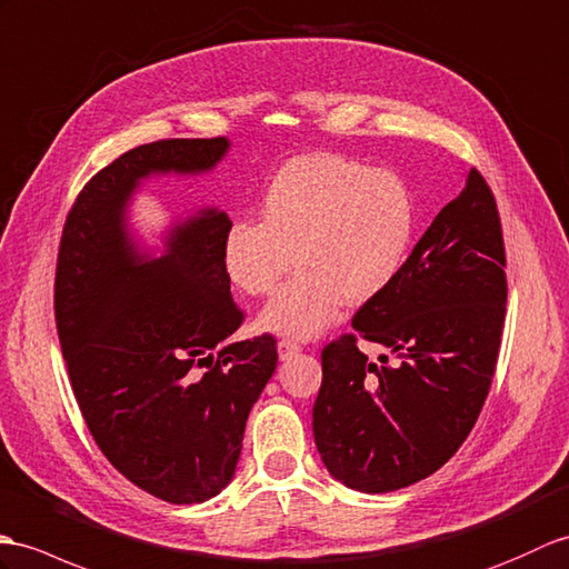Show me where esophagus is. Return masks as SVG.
Masks as SVG:
<instances>
[{"instance_id":"34e87169","label":"esophagus","mask_w":569,"mask_h":569,"mask_svg":"<svg viewBox=\"0 0 569 569\" xmlns=\"http://www.w3.org/2000/svg\"><path fill=\"white\" fill-rule=\"evenodd\" d=\"M298 351H300L298 341H293V339H281V341H279V356H281V361H288L290 356H296Z\"/></svg>"}]
</instances>
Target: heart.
<instances>
[{"label":"heart","mask_w":569,"mask_h":569,"mask_svg":"<svg viewBox=\"0 0 569 569\" xmlns=\"http://www.w3.org/2000/svg\"><path fill=\"white\" fill-rule=\"evenodd\" d=\"M415 234V203L405 181L341 154L290 160L263 191L261 222L230 224L222 263L247 296H269L259 327L310 339L332 325L345 300L366 306L398 279ZM297 257H292V252Z\"/></svg>","instance_id":"obj_1"}]
</instances>
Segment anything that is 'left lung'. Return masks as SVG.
Segmentation results:
<instances>
[{"label": "left lung", "instance_id": "left-lung-1", "mask_svg": "<svg viewBox=\"0 0 569 569\" xmlns=\"http://www.w3.org/2000/svg\"><path fill=\"white\" fill-rule=\"evenodd\" d=\"M505 240L478 169L441 208L386 293L322 349L312 433L341 485L378 495L429 478L468 439L495 376L507 308ZM361 336L399 359L367 361Z\"/></svg>", "mask_w": 569, "mask_h": 569}]
</instances>
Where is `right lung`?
Masks as SVG:
<instances>
[{"instance_id":"add662e5","label":"right lung","mask_w":569,"mask_h":569,"mask_svg":"<svg viewBox=\"0 0 569 569\" xmlns=\"http://www.w3.org/2000/svg\"><path fill=\"white\" fill-rule=\"evenodd\" d=\"M228 138L160 140L91 179L64 220L56 322L74 398L109 463L171 505L230 485L249 409L276 371V339L228 341L242 325L222 263L230 218H174L142 247L130 203L150 177H201Z\"/></svg>"}]
</instances>
